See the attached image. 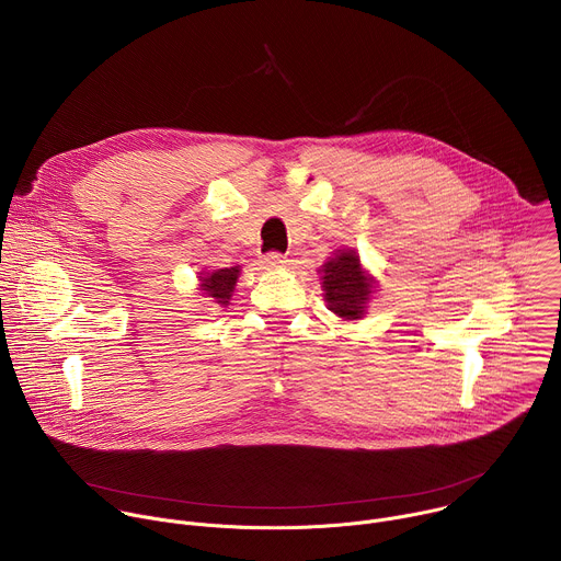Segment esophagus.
<instances>
[{"label": "esophagus", "mask_w": 561, "mask_h": 561, "mask_svg": "<svg viewBox=\"0 0 561 561\" xmlns=\"http://www.w3.org/2000/svg\"><path fill=\"white\" fill-rule=\"evenodd\" d=\"M264 264H266V268H279L286 264V260L279 253H268V255H264Z\"/></svg>", "instance_id": "1"}]
</instances>
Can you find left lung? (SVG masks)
<instances>
[{
  "label": "left lung",
  "mask_w": 561,
  "mask_h": 561,
  "mask_svg": "<svg viewBox=\"0 0 561 561\" xmlns=\"http://www.w3.org/2000/svg\"><path fill=\"white\" fill-rule=\"evenodd\" d=\"M317 273L322 279L327 308L335 312L342 322H355L366 314L377 279L362 266L355 249L335 251Z\"/></svg>",
  "instance_id": "8db88e82"
}]
</instances>
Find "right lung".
Listing matches in <instances>:
<instances>
[{
	"mask_svg": "<svg viewBox=\"0 0 561 561\" xmlns=\"http://www.w3.org/2000/svg\"><path fill=\"white\" fill-rule=\"evenodd\" d=\"M239 273H242V266H230V268H217V271H199V288L204 297H210L217 306H228L239 279Z\"/></svg>",
	"mask_w": 561,
	"mask_h": 561,
	"instance_id": "1",
	"label": "right lung"
}]
</instances>
